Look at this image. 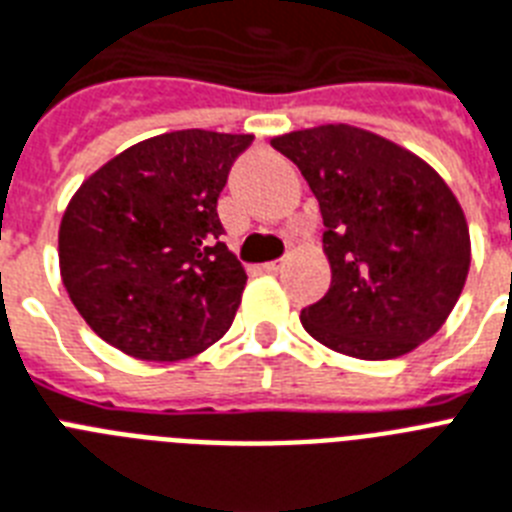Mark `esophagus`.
I'll use <instances>...</instances> for the list:
<instances>
[{"label": "esophagus", "instance_id": "34e87169", "mask_svg": "<svg viewBox=\"0 0 512 512\" xmlns=\"http://www.w3.org/2000/svg\"><path fill=\"white\" fill-rule=\"evenodd\" d=\"M280 269H282V261H266V264H261V272H266V274L280 272Z\"/></svg>", "mask_w": 512, "mask_h": 512}]
</instances>
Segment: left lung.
I'll return each mask as SVG.
<instances>
[{"label":"left lung","instance_id":"obj_1","mask_svg":"<svg viewBox=\"0 0 512 512\" xmlns=\"http://www.w3.org/2000/svg\"><path fill=\"white\" fill-rule=\"evenodd\" d=\"M272 146L298 164L324 219L332 285L301 311L308 335L363 361L429 340L471 264L466 217L445 180L398 143L350 125L295 130Z\"/></svg>","mask_w":512,"mask_h":512}]
</instances>
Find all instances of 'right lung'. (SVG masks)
I'll return each instance as SVG.
<instances>
[{
	"label": "right lung",
	"instance_id": "1",
	"mask_svg": "<svg viewBox=\"0 0 512 512\" xmlns=\"http://www.w3.org/2000/svg\"><path fill=\"white\" fill-rule=\"evenodd\" d=\"M251 141L175 130L80 185L59 225V272L101 340L141 361H180L230 329L248 277L219 240L217 198Z\"/></svg>",
	"mask_w": 512,
	"mask_h": 512
}]
</instances>
